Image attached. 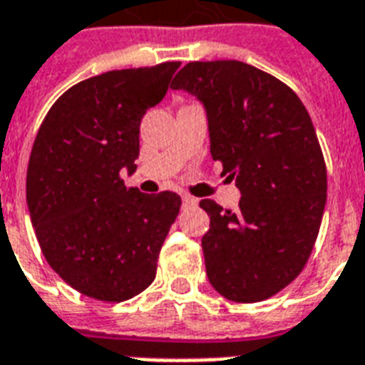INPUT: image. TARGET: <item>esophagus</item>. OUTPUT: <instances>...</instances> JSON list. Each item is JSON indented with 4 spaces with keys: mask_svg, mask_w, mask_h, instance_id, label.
I'll return each mask as SVG.
<instances>
[{
    "mask_svg": "<svg viewBox=\"0 0 365 365\" xmlns=\"http://www.w3.org/2000/svg\"><path fill=\"white\" fill-rule=\"evenodd\" d=\"M197 202H199V200L195 199V197H191V195H183L182 197L183 208H193V206H197Z\"/></svg>",
    "mask_w": 365,
    "mask_h": 365,
    "instance_id": "obj_1",
    "label": "esophagus"
}]
</instances>
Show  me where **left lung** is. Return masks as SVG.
Here are the masks:
<instances>
[{
	"instance_id": "obj_1",
	"label": "left lung",
	"mask_w": 365,
	"mask_h": 365,
	"mask_svg": "<svg viewBox=\"0 0 365 365\" xmlns=\"http://www.w3.org/2000/svg\"><path fill=\"white\" fill-rule=\"evenodd\" d=\"M170 87L205 106L212 159L242 195L235 212L200 200L208 280L237 303L269 299L303 271L322 222L328 176L311 117L288 85L239 60L189 62Z\"/></svg>"
}]
</instances>
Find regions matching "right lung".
<instances>
[{"label":"right lung","instance_id":"add662e5","mask_svg":"<svg viewBox=\"0 0 365 365\" xmlns=\"http://www.w3.org/2000/svg\"><path fill=\"white\" fill-rule=\"evenodd\" d=\"M180 62L106 71L68 88L43 119L26 200L47 263L73 289L119 303L155 280L182 199L126 187L140 123L165 98Z\"/></svg>","mask_w":365,"mask_h":365}]
</instances>
